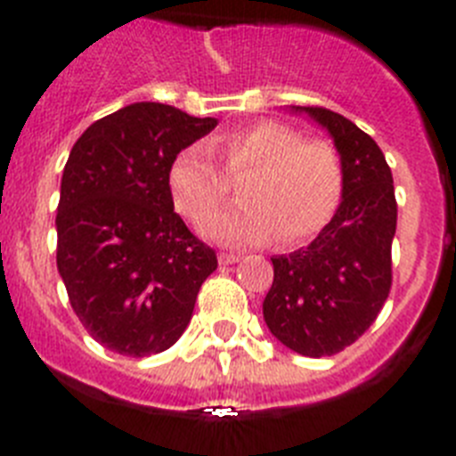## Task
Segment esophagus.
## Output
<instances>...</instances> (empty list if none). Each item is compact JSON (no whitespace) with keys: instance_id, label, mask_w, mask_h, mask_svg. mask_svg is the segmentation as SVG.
<instances>
[{"instance_id":"1","label":"esophagus","mask_w":456,"mask_h":456,"mask_svg":"<svg viewBox=\"0 0 456 456\" xmlns=\"http://www.w3.org/2000/svg\"><path fill=\"white\" fill-rule=\"evenodd\" d=\"M219 263L221 265H235V263H240V256H235V253H221Z\"/></svg>"}]
</instances>
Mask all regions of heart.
I'll list each match as a JSON object with an SVG mask.
<instances>
[{
    "label": "heart",
    "mask_w": 456,
    "mask_h": 456,
    "mask_svg": "<svg viewBox=\"0 0 456 456\" xmlns=\"http://www.w3.org/2000/svg\"><path fill=\"white\" fill-rule=\"evenodd\" d=\"M224 164V176L203 146H189L168 168L173 205L200 225L228 199V180H241L244 203L203 228L224 247H260L281 235L283 244L315 237L336 215L342 196V162L329 141H304L276 120H260L209 141Z\"/></svg>",
    "instance_id": "heart-1"
}]
</instances>
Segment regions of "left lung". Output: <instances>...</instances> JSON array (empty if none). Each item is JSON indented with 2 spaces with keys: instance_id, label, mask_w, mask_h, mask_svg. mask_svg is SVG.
<instances>
[{
  "instance_id": "8db88e82",
  "label": "left lung",
  "mask_w": 456,
  "mask_h": 456,
  "mask_svg": "<svg viewBox=\"0 0 456 456\" xmlns=\"http://www.w3.org/2000/svg\"><path fill=\"white\" fill-rule=\"evenodd\" d=\"M322 125L342 162V200L305 248L272 257L263 315L269 331L301 356H333L363 336L388 299L397 228L393 173L372 136L324 107H292Z\"/></svg>"
}]
</instances>
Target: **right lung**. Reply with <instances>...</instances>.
Segmentation results:
<instances>
[{
  "instance_id": "1",
  "label": "right lung",
  "mask_w": 456,
  "mask_h": 456,
  "mask_svg": "<svg viewBox=\"0 0 456 456\" xmlns=\"http://www.w3.org/2000/svg\"><path fill=\"white\" fill-rule=\"evenodd\" d=\"M162 102L104 116L72 146L56 209V267L100 345L143 358L178 342L216 253L173 212L168 168L215 130Z\"/></svg>"
}]
</instances>
